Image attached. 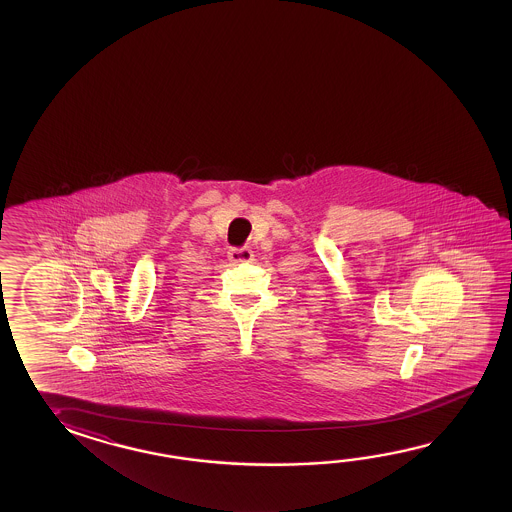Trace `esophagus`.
Instances as JSON below:
<instances>
[{
  "instance_id": "obj_1",
  "label": "esophagus",
  "mask_w": 512,
  "mask_h": 512,
  "mask_svg": "<svg viewBox=\"0 0 512 512\" xmlns=\"http://www.w3.org/2000/svg\"><path fill=\"white\" fill-rule=\"evenodd\" d=\"M228 259L231 262H251L253 261V251L250 248H231L228 251Z\"/></svg>"
}]
</instances>
